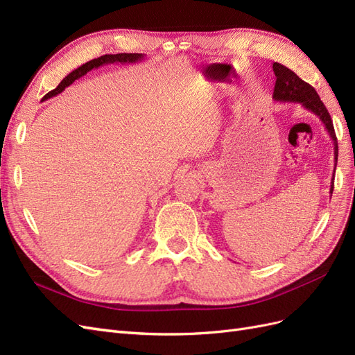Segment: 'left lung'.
Wrapping results in <instances>:
<instances>
[{
    "instance_id": "left-lung-1",
    "label": "left lung",
    "mask_w": 355,
    "mask_h": 355,
    "mask_svg": "<svg viewBox=\"0 0 355 355\" xmlns=\"http://www.w3.org/2000/svg\"><path fill=\"white\" fill-rule=\"evenodd\" d=\"M272 69L277 77L272 99L280 101V102H297L302 105L304 108L314 112L320 118L321 123L324 124L326 130L331 137L333 145H335V168H336L338 139L335 133V127H333L330 114L326 110L324 103L321 102L318 93L315 92L313 85H309L302 78H299L293 71H290L287 67L282 65V63L275 62L272 65ZM330 192H333V182H331Z\"/></svg>"
}]
</instances>
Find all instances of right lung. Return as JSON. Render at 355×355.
<instances>
[{
  "mask_svg": "<svg viewBox=\"0 0 355 355\" xmlns=\"http://www.w3.org/2000/svg\"><path fill=\"white\" fill-rule=\"evenodd\" d=\"M142 59H144V55H141V53H118V55H103V56H101L98 59H93V60H90L87 63H84V65H81L80 68L73 69L71 73H68L67 77L60 81V84L58 85L55 90L49 92L44 96V99H50V98H53V96L62 93L63 90H65V87L71 85L75 80L81 78L83 75H85L89 71H92L94 68H99L102 65H106V63H116V62H120V63H135V62L142 60Z\"/></svg>",
  "mask_w": 355,
  "mask_h": 355,
  "instance_id": "add662e5",
  "label": "right lung"
}]
</instances>
